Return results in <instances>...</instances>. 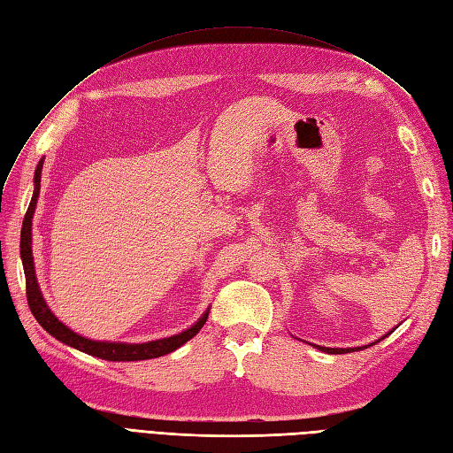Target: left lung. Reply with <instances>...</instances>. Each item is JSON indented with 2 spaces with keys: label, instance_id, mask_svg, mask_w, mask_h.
<instances>
[{
  "label": "left lung",
  "instance_id": "8db88e82",
  "mask_svg": "<svg viewBox=\"0 0 453 453\" xmlns=\"http://www.w3.org/2000/svg\"><path fill=\"white\" fill-rule=\"evenodd\" d=\"M395 328H396V326H395ZM395 328H393V331H395ZM393 331H389L386 336H389ZM386 336H381L380 340H383V338H386ZM380 340H376V342H380ZM376 342H374V344H376ZM315 348L321 349V351H326V353H333V355H338V353H349V351H359V349H365V346H363V348H321V346H315Z\"/></svg>",
  "mask_w": 453,
  "mask_h": 453
}]
</instances>
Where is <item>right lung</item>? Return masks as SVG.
<instances>
[{
    "instance_id": "obj_1",
    "label": "right lung",
    "mask_w": 453,
    "mask_h": 453,
    "mask_svg": "<svg viewBox=\"0 0 453 453\" xmlns=\"http://www.w3.org/2000/svg\"><path fill=\"white\" fill-rule=\"evenodd\" d=\"M41 170H43V160H39L37 168H35L34 196L28 205V211H26V215H24L22 232H20V257H22V266H24V276H26V296H28V306L34 313V318L37 319V323L43 326L49 334L64 342V344L72 346L79 351H85L88 355H94V357L105 359V361H145V359L162 357V355L175 351L177 348H181L185 342L196 336L200 328L203 326L205 319H208L210 308L205 310L202 318L193 326H188L187 331L175 334V336H170V338L145 342V344H122V342L90 340V338H85V336L73 333L70 326H65L62 321H58L57 315H54L50 311V308L47 306L43 295H41L39 283L35 278L34 255H32V219H34L37 198H39Z\"/></svg>"
}]
</instances>
